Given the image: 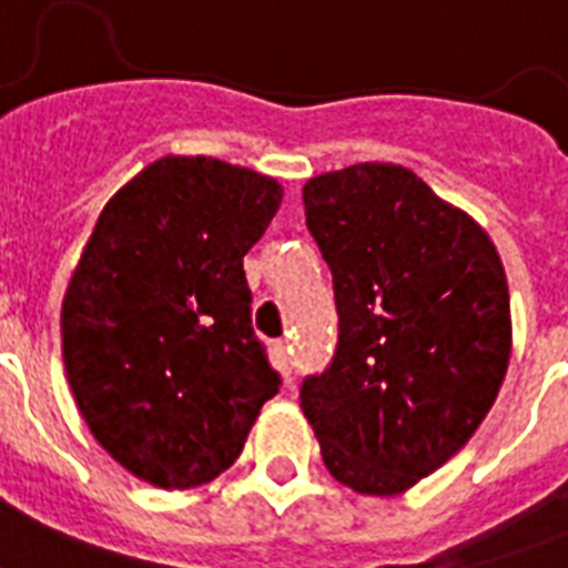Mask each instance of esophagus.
<instances>
[{"instance_id":"34e87169","label":"esophagus","mask_w":568,"mask_h":568,"mask_svg":"<svg viewBox=\"0 0 568 568\" xmlns=\"http://www.w3.org/2000/svg\"><path fill=\"white\" fill-rule=\"evenodd\" d=\"M271 356H274L276 372L288 379V374H292V347H288V342H274V347H271Z\"/></svg>"}]
</instances>
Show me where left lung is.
Returning a JSON list of instances; mask_svg holds the SVG:
<instances>
[{
    "mask_svg": "<svg viewBox=\"0 0 568 568\" xmlns=\"http://www.w3.org/2000/svg\"><path fill=\"white\" fill-rule=\"evenodd\" d=\"M333 271L338 345L301 406L338 484L406 493L493 409L513 347L493 239L400 164H351L303 185Z\"/></svg>",
    "mask_w": 568,
    "mask_h": 568,
    "instance_id": "8db88e82",
    "label": "left lung"
}]
</instances>
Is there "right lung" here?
<instances>
[{"instance_id":"1","label":"right lung","mask_w":568,"mask_h":568,"mask_svg":"<svg viewBox=\"0 0 568 568\" xmlns=\"http://www.w3.org/2000/svg\"><path fill=\"white\" fill-rule=\"evenodd\" d=\"M280 203L271 176L164 155L111 196L84 244L61 303L64 372L93 439L146 484L214 480L280 392L244 276Z\"/></svg>"}]
</instances>
